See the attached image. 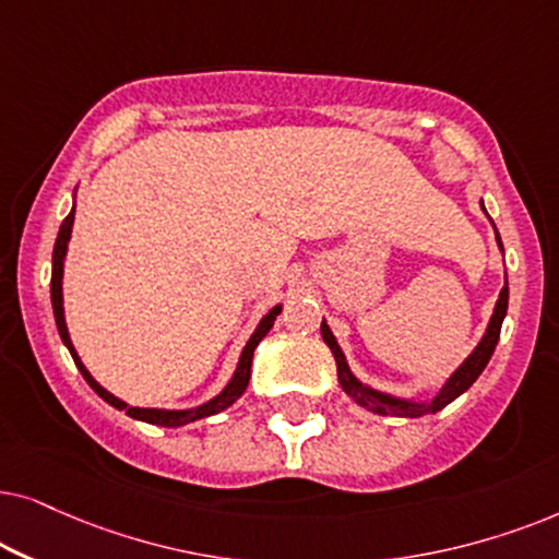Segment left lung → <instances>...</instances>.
Wrapping results in <instances>:
<instances>
[{"mask_svg":"<svg viewBox=\"0 0 559 559\" xmlns=\"http://www.w3.org/2000/svg\"><path fill=\"white\" fill-rule=\"evenodd\" d=\"M483 212H486V206H483ZM496 240H498V248L503 250L501 237H498V233H496ZM506 309H509V281H506L501 294H498L493 317H490V324H488L486 334H483V340L478 342V347H475L473 355L467 357L463 366H460L455 373L450 376V381L442 385V391L437 393V396L431 399L429 404H414V401L393 399V396H385V393H378L373 389H368V385H362L353 373H349L345 355H342L337 340H334V334L330 332L326 322H322V337H324L326 345H330L334 360H337L340 385L345 389V393L355 401V404H360L362 408H368V412L381 414V416H408V419H416V416H424V414H437L440 408L448 406L450 401H455L460 393H465L475 381H478L483 368L488 366L490 355H493V349L498 345V337H501V324H503Z\"/></svg>","mask_w":559,"mask_h":559,"instance_id":"obj_1","label":"left lung"}]
</instances>
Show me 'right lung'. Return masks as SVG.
I'll use <instances>...</instances> for the list:
<instances>
[{
    "mask_svg": "<svg viewBox=\"0 0 559 559\" xmlns=\"http://www.w3.org/2000/svg\"><path fill=\"white\" fill-rule=\"evenodd\" d=\"M71 227H73V210L69 217L63 219L61 229H58V237H56V248H53V273H50V301H53V314H56V324H58V334H61L63 345L69 347V353L73 357V362H76V368L81 370V376L86 378V383L92 385V389L99 393V396L111 404L115 408H124L128 416L132 419H140V421H147V424H158V427H183V424L189 421H197V419H204V416H212V414H219L225 412L227 406H233L237 399L242 396L245 389H248V381H250V366H252V353H255L258 342L265 337L267 332H271V326L275 322V317L281 314V307H273L267 314L263 317V322L258 324V330L252 332V337L248 345H245L242 355H240V362H237V370L233 376V381L227 383V389L219 393L217 399L206 401V404L197 406V408H189V412H166V408H138V406H128L124 401H119L117 396H111L109 391H104L99 383L94 381L92 373L84 368V362H81V357L76 355V349L71 345V337H69V330H66V317H63V258H66V250H69V240H71Z\"/></svg>",
    "mask_w": 559,
    "mask_h": 559,
    "instance_id": "right-lung-1",
    "label": "right lung"
}]
</instances>
